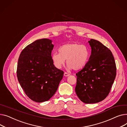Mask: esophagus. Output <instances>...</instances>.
<instances>
[{
    "label": "esophagus",
    "instance_id": "obj_1",
    "mask_svg": "<svg viewBox=\"0 0 127 127\" xmlns=\"http://www.w3.org/2000/svg\"><path fill=\"white\" fill-rule=\"evenodd\" d=\"M70 75V74H69V73H68L67 72H64V76H69Z\"/></svg>",
    "mask_w": 127,
    "mask_h": 127
}]
</instances>
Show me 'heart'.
I'll return each instance as SVG.
<instances>
[{
    "label": "heart",
    "mask_w": 127,
    "mask_h": 127,
    "mask_svg": "<svg viewBox=\"0 0 127 127\" xmlns=\"http://www.w3.org/2000/svg\"><path fill=\"white\" fill-rule=\"evenodd\" d=\"M58 52L59 53L55 52L52 55V61L58 69L62 68L66 60L68 69L80 70L86 65L90 56L89 48L77 43L64 44L59 48Z\"/></svg>",
    "instance_id": "1"
}]
</instances>
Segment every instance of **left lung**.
I'll return each instance as SVG.
<instances>
[{
	"label": "left lung",
	"instance_id": "left-lung-1",
	"mask_svg": "<svg viewBox=\"0 0 127 127\" xmlns=\"http://www.w3.org/2000/svg\"><path fill=\"white\" fill-rule=\"evenodd\" d=\"M88 42L91 55L86 65L76 74L75 92L81 101L94 103L105 99L109 94L116 67L113 54L107 47L93 39Z\"/></svg>",
	"mask_w": 127,
	"mask_h": 127
}]
</instances>
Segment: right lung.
<instances>
[{"instance_id": "obj_1", "label": "right lung", "mask_w": 127, "mask_h": 127, "mask_svg": "<svg viewBox=\"0 0 127 127\" xmlns=\"http://www.w3.org/2000/svg\"><path fill=\"white\" fill-rule=\"evenodd\" d=\"M53 47L51 40H37L22 50L18 58V81L28 97L35 102L49 100L63 77L64 71L56 68L52 61Z\"/></svg>"}]
</instances>
